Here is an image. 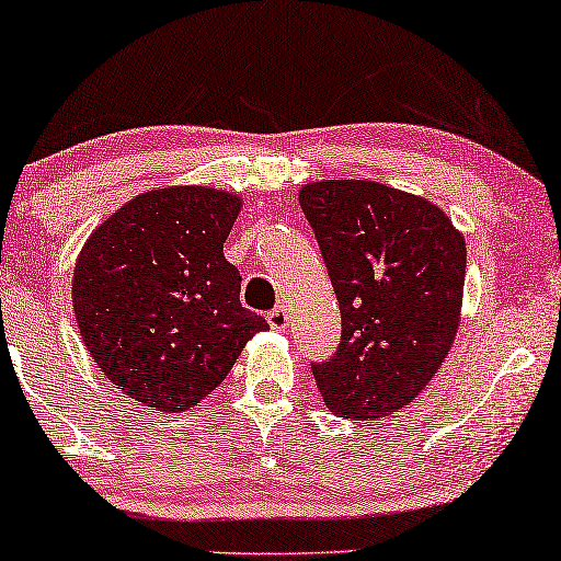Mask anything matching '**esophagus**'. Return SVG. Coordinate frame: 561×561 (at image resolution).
Instances as JSON below:
<instances>
[{
    "label": "esophagus",
    "mask_w": 561,
    "mask_h": 561,
    "mask_svg": "<svg viewBox=\"0 0 561 561\" xmlns=\"http://www.w3.org/2000/svg\"><path fill=\"white\" fill-rule=\"evenodd\" d=\"M267 324L273 327V330H283V327L288 324V311L286 307H275L267 311Z\"/></svg>",
    "instance_id": "obj_1"
}]
</instances>
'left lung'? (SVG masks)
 <instances>
[{"label": "left lung", "instance_id": "left-lung-1", "mask_svg": "<svg viewBox=\"0 0 561 561\" xmlns=\"http://www.w3.org/2000/svg\"><path fill=\"white\" fill-rule=\"evenodd\" d=\"M337 296L343 332L311 363L334 414H394L443 366L458 330L467 244L431 201L370 180L311 183L298 193Z\"/></svg>", "mask_w": 561, "mask_h": 561}]
</instances>
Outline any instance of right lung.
Returning a JSON list of instances; mask_svg holds the SVG:
<instances>
[{"label": "right lung", "instance_id": "obj_1", "mask_svg": "<svg viewBox=\"0 0 561 561\" xmlns=\"http://www.w3.org/2000/svg\"><path fill=\"white\" fill-rule=\"evenodd\" d=\"M239 198L162 187L113 214L75 267V314L103 374L144 407L183 412L227 378L267 322L224 257Z\"/></svg>", "mask_w": 561, "mask_h": 561}]
</instances>
